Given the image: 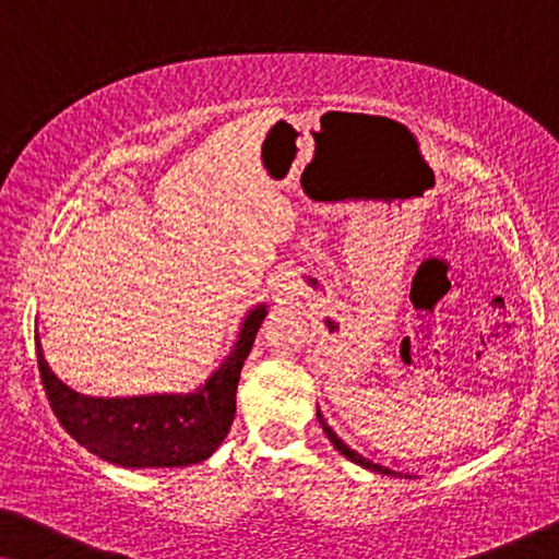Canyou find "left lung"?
<instances>
[{"label":"left lung","mask_w":559,"mask_h":559,"mask_svg":"<svg viewBox=\"0 0 559 559\" xmlns=\"http://www.w3.org/2000/svg\"><path fill=\"white\" fill-rule=\"evenodd\" d=\"M318 423L323 425V432L328 435V440L333 442V448L338 450L341 455H346L350 463H356V465H361V468H366V471H373V473H381V476H400L402 478V473L400 471H392V468H386V465H379V463H371L369 457H364L361 453H356V450H350L346 442H343L338 435H335L331 427H328V423L323 419V415H320V409H318ZM404 478H412V476H404Z\"/></svg>","instance_id":"8db88e82"}]
</instances>
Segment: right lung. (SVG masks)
<instances>
[{"instance_id": "obj_1", "label": "right lung", "mask_w": 559, "mask_h": 559, "mask_svg": "<svg viewBox=\"0 0 559 559\" xmlns=\"http://www.w3.org/2000/svg\"><path fill=\"white\" fill-rule=\"evenodd\" d=\"M264 316V302L247 312L231 354L190 394H79L50 371L35 335L45 394L66 432L102 461L121 468H180L201 463L216 453L231 430L239 373Z\"/></svg>"}]
</instances>
